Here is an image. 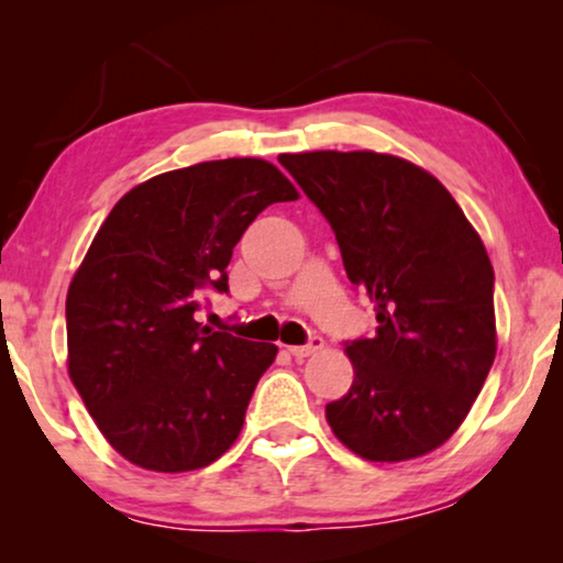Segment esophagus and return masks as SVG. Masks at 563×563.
Listing matches in <instances>:
<instances>
[{"label": "esophagus", "mask_w": 563, "mask_h": 563, "mask_svg": "<svg viewBox=\"0 0 563 563\" xmlns=\"http://www.w3.org/2000/svg\"><path fill=\"white\" fill-rule=\"evenodd\" d=\"M322 345H325V341H322L320 335H312L310 341H307L305 345H287V351H289L295 358H307V356H312V353L322 351Z\"/></svg>", "instance_id": "34e87169"}]
</instances>
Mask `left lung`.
Instances as JSON below:
<instances>
[{
	"label": "left lung",
	"mask_w": 563,
	"mask_h": 563,
	"mask_svg": "<svg viewBox=\"0 0 563 563\" xmlns=\"http://www.w3.org/2000/svg\"><path fill=\"white\" fill-rule=\"evenodd\" d=\"M279 164L333 228L376 333L345 343L349 395L325 405L343 445L407 461L456 433L497 353L487 249L435 176L374 151L284 153Z\"/></svg>",
	"instance_id": "8db88e82"
}]
</instances>
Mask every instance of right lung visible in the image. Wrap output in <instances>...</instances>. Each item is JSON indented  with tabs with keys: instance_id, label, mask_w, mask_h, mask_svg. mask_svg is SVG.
Listing matches in <instances>:
<instances>
[{
	"instance_id": "obj_1",
	"label": "right lung",
	"mask_w": 563,
	"mask_h": 563,
	"mask_svg": "<svg viewBox=\"0 0 563 563\" xmlns=\"http://www.w3.org/2000/svg\"><path fill=\"white\" fill-rule=\"evenodd\" d=\"M297 189L261 158L176 168L130 189L91 241L66 297L68 376L130 464L191 472L241 433L274 343L197 322L245 228Z\"/></svg>"
}]
</instances>
